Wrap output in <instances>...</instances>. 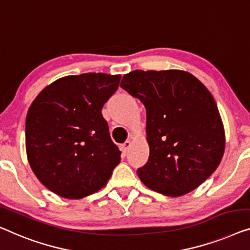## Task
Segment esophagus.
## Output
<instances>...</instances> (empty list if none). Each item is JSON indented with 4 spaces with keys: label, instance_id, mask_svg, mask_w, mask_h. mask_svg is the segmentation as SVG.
Masks as SVG:
<instances>
[{
    "label": "esophagus",
    "instance_id": "obj_1",
    "mask_svg": "<svg viewBox=\"0 0 250 250\" xmlns=\"http://www.w3.org/2000/svg\"><path fill=\"white\" fill-rule=\"evenodd\" d=\"M130 146H131V142H130V140H125V142L122 144V152L125 154L129 150Z\"/></svg>",
    "mask_w": 250,
    "mask_h": 250
}]
</instances>
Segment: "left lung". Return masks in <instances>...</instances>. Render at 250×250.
<instances>
[{
	"label": "left lung",
	"mask_w": 250,
	"mask_h": 250,
	"mask_svg": "<svg viewBox=\"0 0 250 250\" xmlns=\"http://www.w3.org/2000/svg\"><path fill=\"white\" fill-rule=\"evenodd\" d=\"M122 89L146 107L149 157L137 170L147 187L177 197L194 190L219 167L226 137L212 94L180 70L125 75Z\"/></svg>",
	"instance_id": "1"
}]
</instances>
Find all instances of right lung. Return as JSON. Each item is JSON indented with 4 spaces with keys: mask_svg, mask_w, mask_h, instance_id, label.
<instances>
[{
    "mask_svg": "<svg viewBox=\"0 0 250 250\" xmlns=\"http://www.w3.org/2000/svg\"><path fill=\"white\" fill-rule=\"evenodd\" d=\"M121 77L68 76L35 98L26 118V149L34 173L64 198H83L103 188L121 152L112 142L102 108Z\"/></svg>",
    "mask_w": 250,
    "mask_h": 250,
    "instance_id": "1",
    "label": "right lung"
}]
</instances>
